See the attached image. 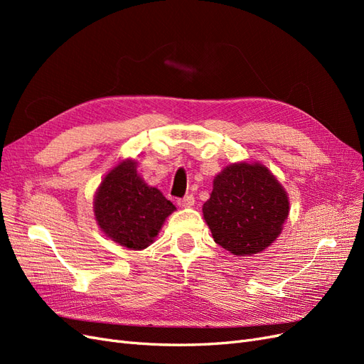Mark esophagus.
Instances as JSON below:
<instances>
[{"label":"esophagus","instance_id":"esophagus-1","mask_svg":"<svg viewBox=\"0 0 364 364\" xmlns=\"http://www.w3.org/2000/svg\"><path fill=\"white\" fill-rule=\"evenodd\" d=\"M178 205L181 208H190L194 205V197L191 194L185 196V197H182V199H178Z\"/></svg>","mask_w":364,"mask_h":364}]
</instances>
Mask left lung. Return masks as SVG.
<instances>
[{"label":"left lung","mask_w":364,"mask_h":364,"mask_svg":"<svg viewBox=\"0 0 364 364\" xmlns=\"http://www.w3.org/2000/svg\"><path fill=\"white\" fill-rule=\"evenodd\" d=\"M203 217L218 246L237 257L253 255L281 234L289 197L261 164H232L214 179Z\"/></svg>","instance_id":"8db88e82"}]
</instances>
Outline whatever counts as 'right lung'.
Listing matches in <instances>:
<instances>
[{"instance_id": "1", "label": "right lung", "mask_w": 364, "mask_h": 364, "mask_svg": "<svg viewBox=\"0 0 364 364\" xmlns=\"http://www.w3.org/2000/svg\"><path fill=\"white\" fill-rule=\"evenodd\" d=\"M174 205L147 186L135 161H124L106 174L98 186L94 213L103 232L115 243L141 250L153 243Z\"/></svg>"}]
</instances>
